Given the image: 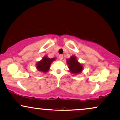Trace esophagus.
<instances>
[{
  "label": "esophagus",
  "mask_w": 120,
  "mask_h": 120,
  "mask_svg": "<svg viewBox=\"0 0 120 120\" xmlns=\"http://www.w3.org/2000/svg\"><path fill=\"white\" fill-rule=\"evenodd\" d=\"M59 57V59H60V60H63V55H60Z\"/></svg>",
  "instance_id": "34e87169"
}]
</instances>
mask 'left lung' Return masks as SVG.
Here are the masks:
<instances>
[{
  "mask_svg": "<svg viewBox=\"0 0 120 120\" xmlns=\"http://www.w3.org/2000/svg\"><path fill=\"white\" fill-rule=\"evenodd\" d=\"M67 64L70 71L74 74L80 73L83 69V65L79 63L75 56H72L67 59Z\"/></svg>",
  "mask_w": 120,
  "mask_h": 120,
  "instance_id": "1",
  "label": "left lung"
}]
</instances>
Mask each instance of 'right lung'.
Masks as SVG:
<instances>
[{
    "label": "right lung",
    "mask_w": 120,
    "mask_h": 120,
    "mask_svg": "<svg viewBox=\"0 0 120 120\" xmlns=\"http://www.w3.org/2000/svg\"><path fill=\"white\" fill-rule=\"evenodd\" d=\"M56 59L55 58H49L47 56H45L41 61L37 62L36 68L38 71L45 73L50 69L51 64Z\"/></svg>",
    "instance_id": "add662e5"
}]
</instances>
